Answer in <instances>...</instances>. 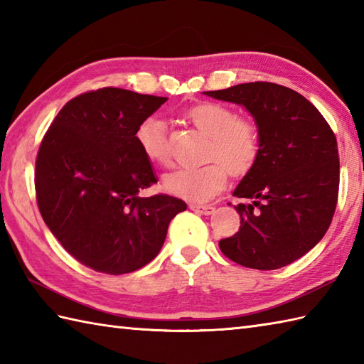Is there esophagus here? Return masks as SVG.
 Returning a JSON list of instances; mask_svg holds the SVG:
<instances>
[{
	"label": "esophagus",
	"instance_id": "1",
	"mask_svg": "<svg viewBox=\"0 0 364 364\" xmlns=\"http://www.w3.org/2000/svg\"><path fill=\"white\" fill-rule=\"evenodd\" d=\"M191 210L198 213V214L210 215L214 213V206H211V205H191Z\"/></svg>",
	"mask_w": 364,
	"mask_h": 364
}]
</instances>
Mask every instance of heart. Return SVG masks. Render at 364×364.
<instances>
[{
  "label": "heart",
  "instance_id": "obj_1",
  "mask_svg": "<svg viewBox=\"0 0 364 364\" xmlns=\"http://www.w3.org/2000/svg\"><path fill=\"white\" fill-rule=\"evenodd\" d=\"M194 125L211 137L208 158L214 159L200 167H181L164 178V188L175 197L189 202H206L223 188L228 172L242 175L253 167L259 154L257 123L237 117L231 107L202 102L186 112ZM134 139L144 156L154 164L167 166L170 161L166 122L151 115L136 128Z\"/></svg>",
  "mask_w": 364,
  "mask_h": 364
}]
</instances>
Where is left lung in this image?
<instances>
[{
  "instance_id": "left-lung-1",
  "label": "left lung",
  "mask_w": 364,
  "mask_h": 364,
  "mask_svg": "<svg viewBox=\"0 0 364 364\" xmlns=\"http://www.w3.org/2000/svg\"><path fill=\"white\" fill-rule=\"evenodd\" d=\"M242 105L259 131V154L237 184L241 227L220 239L222 253L244 267L274 270L318 244L336 210L339 156L327 120L299 92L274 82H245L203 92Z\"/></svg>"
}]
</instances>
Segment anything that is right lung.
I'll use <instances>...</instances> for the list:
<instances>
[{"label": "right lung", "mask_w": 364, "mask_h": 364, "mask_svg": "<svg viewBox=\"0 0 364 364\" xmlns=\"http://www.w3.org/2000/svg\"><path fill=\"white\" fill-rule=\"evenodd\" d=\"M166 97L103 87L70 100L46 131L36 161L38 211L72 257L97 272L144 267L188 205L139 192L158 183L134 139Z\"/></svg>", "instance_id": "add662e5"}]
</instances>
